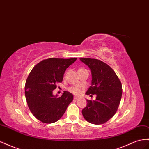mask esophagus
<instances>
[{
  "label": "esophagus",
  "mask_w": 149,
  "mask_h": 149,
  "mask_svg": "<svg viewBox=\"0 0 149 149\" xmlns=\"http://www.w3.org/2000/svg\"><path fill=\"white\" fill-rule=\"evenodd\" d=\"M74 100H78L79 98L77 97V96H74Z\"/></svg>",
  "instance_id": "obj_1"
}]
</instances>
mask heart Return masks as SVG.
Instances as JSON below:
<instances>
[{"label":"heart","instance_id":"obj_1","mask_svg":"<svg viewBox=\"0 0 149 149\" xmlns=\"http://www.w3.org/2000/svg\"><path fill=\"white\" fill-rule=\"evenodd\" d=\"M69 91H71L72 93L76 95H79L81 93V88L78 86H74L69 88Z\"/></svg>","mask_w":149,"mask_h":149}]
</instances>
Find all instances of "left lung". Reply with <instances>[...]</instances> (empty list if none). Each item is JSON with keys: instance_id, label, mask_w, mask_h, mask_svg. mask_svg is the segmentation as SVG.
Wrapping results in <instances>:
<instances>
[{"instance_id": "obj_1", "label": "left lung", "mask_w": 149, "mask_h": 149, "mask_svg": "<svg viewBox=\"0 0 149 149\" xmlns=\"http://www.w3.org/2000/svg\"><path fill=\"white\" fill-rule=\"evenodd\" d=\"M79 59L90 68L91 73V85L86 94L96 95L95 100H86L83 116L91 123L103 124L117 111L122 98V83L113 70L104 62L96 59Z\"/></svg>"}]
</instances>
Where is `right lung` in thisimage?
I'll return each mask as SVG.
<instances>
[{
	"label": "right lung",
	"mask_w": 149,
	"mask_h": 149,
	"mask_svg": "<svg viewBox=\"0 0 149 149\" xmlns=\"http://www.w3.org/2000/svg\"><path fill=\"white\" fill-rule=\"evenodd\" d=\"M76 58L71 59L49 58L34 66L27 78L25 96L27 105L35 117L42 123L57 122L65 113L73 101V95L66 91L61 97L53 95L56 84L63 81L67 68Z\"/></svg>",
	"instance_id": "obj_1"
}]
</instances>
